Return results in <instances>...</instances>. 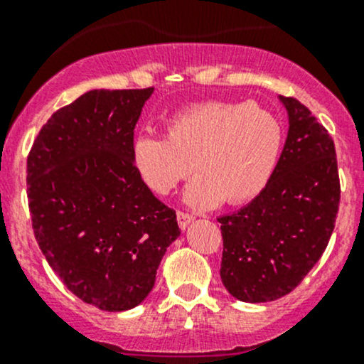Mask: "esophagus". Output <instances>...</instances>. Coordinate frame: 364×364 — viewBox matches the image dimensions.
<instances>
[{
  "mask_svg": "<svg viewBox=\"0 0 364 364\" xmlns=\"http://www.w3.org/2000/svg\"><path fill=\"white\" fill-rule=\"evenodd\" d=\"M192 220H193V215H190V213H185V211H178V223L181 229H186Z\"/></svg>",
  "mask_w": 364,
  "mask_h": 364,
  "instance_id": "34e87169",
  "label": "esophagus"
}]
</instances>
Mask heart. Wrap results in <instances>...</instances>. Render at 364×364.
Returning <instances> with one entry per match:
<instances>
[{"label": "heart", "mask_w": 364, "mask_h": 364, "mask_svg": "<svg viewBox=\"0 0 364 364\" xmlns=\"http://www.w3.org/2000/svg\"><path fill=\"white\" fill-rule=\"evenodd\" d=\"M284 146L280 119L255 102L211 100L192 105L167 121V135H139L132 160L142 181L167 196L197 176L185 192L193 208H215L222 200L255 199L273 178Z\"/></svg>", "instance_id": "obj_1"}]
</instances>
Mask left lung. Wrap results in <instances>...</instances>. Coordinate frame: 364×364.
I'll use <instances>...</instances> for the list:
<instances>
[{
	"mask_svg": "<svg viewBox=\"0 0 364 364\" xmlns=\"http://www.w3.org/2000/svg\"><path fill=\"white\" fill-rule=\"evenodd\" d=\"M280 100L289 114V134L273 178L250 204L218 218L220 277L230 294L247 303L294 291L324 253L338 215L331 135L299 100Z\"/></svg>",
	"mask_w": 364,
	"mask_h": 364,
	"instance_id": "obj_1",
	"label": "left lung"
}]
</instances>
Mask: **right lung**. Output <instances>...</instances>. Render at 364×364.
<instances>
[{
    "mask_svg": "<svg viewBox=\"0 0 364 364\" xmlns=\"http://www.w3.org/2000/svg\"><path fill=\"white\" fill-rule=\"evenodd\" d=\"M151 93L87 91L47 119L28 155L36 243L70 292L105 311L144 301L181 234L174 209L153 196L132 160Z\"/></svg>",
    "mask_w": 364,
    "mask_h": 364,
    "instance_id": "right-lung-1",
    "label": "right lung"
}]
</instances>
